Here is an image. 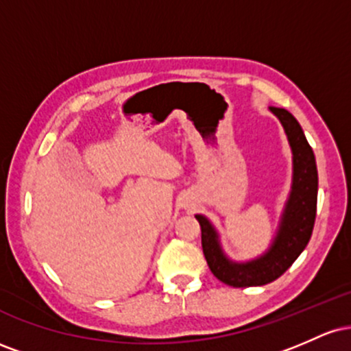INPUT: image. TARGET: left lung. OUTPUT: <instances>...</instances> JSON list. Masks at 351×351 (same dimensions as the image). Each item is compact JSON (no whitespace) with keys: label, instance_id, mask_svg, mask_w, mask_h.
<instances>
[{"label":"left lung","instance_id":"left-lung-1","mask_svg":"<svg viewBox=\"0 0 351 351\" xmlns=\"http://www.w3.org/2000/svg\"><path fill=\"white\" fill-rule=\"evenodd\" d=\"M271 112L284 127L292 148L293 163L291 196L285 203L279 231L271 247L257 259L232 263L221 249L215 226L204 216L196 215L201 226V245L209 269L216 279L231 287H256L279 279L308 244L315 224L318 191L315 155L291 112L279 107H271Z\"/></svg>","mask_w":351,"mask_h":351}]
</instances>
